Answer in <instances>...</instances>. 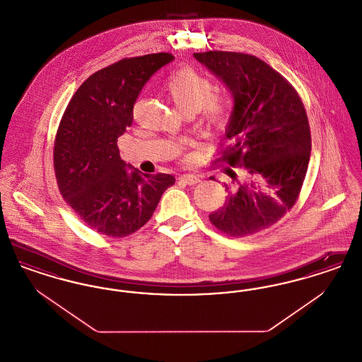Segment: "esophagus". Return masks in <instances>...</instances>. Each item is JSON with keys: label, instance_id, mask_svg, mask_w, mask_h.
<instances>
[{"label": "esophagus", "instance_id": "obj_1", "mask_svg": "<svg viewBox=\"0 0 362 362\" xmlns=\"http://www.w3.org/2000/svg\"><path fill=\"white\" fill-rule=\"evenodd\" d=\"M179 180L185 182L186 185H195V183L199 182V177L197 175H192V173H185V175L179 176Z\"/></svg>", "mask_w": 362, "mask_h": 362}]
</instances>
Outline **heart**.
<instances>
[{
	"label": "heart",
	"mask_w": 362,
	"mask_h": 362,
	"mask_svg": "<svg viewBox=\"0 0 362 362\" xmlns=\"http://www.w3.org/2000/svg\"><path fill=\"white\" fill-rule=\"evenodd\" d=\"M164 89L173 103L185 114L201 111L209 122L221 121L228 110V98L214 93L206 74L191 66L173 70L164 81Z\"/></svg>",
	"instance_id": "b5f03b06"
}]
</instances>
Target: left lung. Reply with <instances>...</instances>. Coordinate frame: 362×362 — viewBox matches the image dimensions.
Wrapping results in <instances>:
<instances>
[{"label":"left lung","mask_w":362,"mask_h":362,"mask_svg":"<svg viewBox=\"0 0 362 362\" xmlns=\"http://www.w3.org/2000/svg\"><path fill=\"white\" fill-rule=\"evenodd\" d=\"M224 81L235 108L220 153L230 182L226 201L209 214L230 238H245L276 224L297 202L310 156L307 111L292 84L264 61L235 52H195Z\"/></svg>","instance_id":"obj_1"}]
</instances>
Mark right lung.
Masks as SVG:
<instances>
[{
    "label": "right lung",
    "mask_w": 362,
    "mask_h": 362,
    "mask_svg": "<svg viewBox=\"0 0 362 362\" xmlns=\"http://www.w3.org/2000/svg\"><path fill=\"white\" fill-rule=\"evenodd\" d=\"M173 59L170 52L146 54L95 71L59 122L52 152L59 192L90 229L105 236L137 232L175 183L170 173H127L117 144L133 122L141 89Z\"/></svg>",
    "instance_id": "obj_1"
}]
</instances>
